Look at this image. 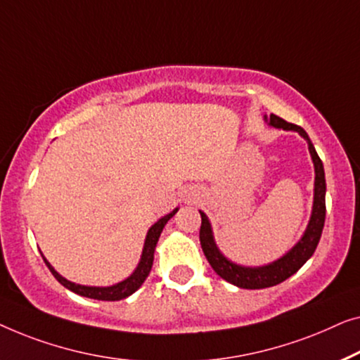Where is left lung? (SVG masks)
<instances>
[{"instance_id":"obj_1","label":"left lung","mask_w":360,"mask_h":360,"mask_svg":"<svg viewBox=\"0 0 360 360\" xmlns=\"http://www.w3.org/2000/svg\"><path fill=\"white\" fill-rule=\"evenodd\" d=\"M264 119L269 122V125H272V127L298 131V134L307 140L313 165H315V195H313V210H311V217H310V221H308L307 230L303 233L300 240H298L297 245L293 246L290 251L285 252L281 259L271 262V264L267 266H259V267H245V266L235 264V262H231L230 259H226L215 245L214 233H212L209 219H207L204 212L199 210L202 217L199 238H200L202 251H204L207 261L210 262L212 269H214L221 279H225L226 282H230L233 285L240 288L272 287L295 274V272L313 256L318 243H320L323 226H325V217H326L325 169H323V163L320 156L316 153L315 146L311 143L310 136H308L307 131L303 130L300 125L285 122V120L277 117L274 114H271L269 117H266L264 115Z\"/></svg>"}]
</instances>
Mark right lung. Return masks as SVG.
<instances>
[{
	"label": "right lung",
	"mask_w": 360,
	"mask_h": 360,
	"mask_svg": "<svg viewBox=\"0 0 360 360\" xmlns=\"http://www.w3.org/2000/svg\"><path fill=\"white\" fill-rule=\"evenodd\" d=\"M178 209H174L171 214L161 217V219L156 221V224L151 226L146 233V238H145V245H143V251H141V257H140V262L139 266H136V269L131 272V274L127 277V279L115 283V285H110V287H88V285H79V283H75V282H70L65 279L58 274L57 271L53 269L52 266H50V262L45 259L44 255V262L47 264V267L52 272L55 279H57L60 283H62L63 287H67L68 290H72L75 293H78L81 297H88V298H94V300H105V302H115V300H122V298L129 297L134 293L135 290H139L141 287V283L145 282L146 277H148L150 271H151V266H153V256H155V248H156V243L160 240V235L161 231H163L165 225L168 224V220L173 217Z\"/></svg>",
	"instance_id": "1"
}]
</instances>
